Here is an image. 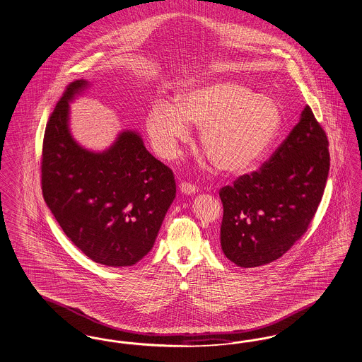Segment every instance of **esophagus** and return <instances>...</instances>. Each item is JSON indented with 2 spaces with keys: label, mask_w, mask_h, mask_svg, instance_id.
Returning a JSON list of instances; mask_svg holds the SVG:
<instances>
[{
  "label": "esophagus",
  "mask_w": 362,
  "mask_h": 362,
  "mask_svg": "<svg viewBox=\"0 0 362 362\" xmlns=\"http://www.w3.org/2000/svg\"><path fill=\"white\" fill-rule=\"evenodd\" d=\"M179 188H180V191H182L183 194H195V191H197V186H195V185H191V183H187V182H182V183L179 185Z\"/></svg>",
  "instance_id": "obj_1"
}]
</instances>
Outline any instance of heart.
<instances>
[{"label":"heart","mask_w":362,"mask_h":362,"mask_svg":"<svg viewBox=\"0 0 362 362\" xmlns=\"http://www.w3.org/2000/svg\"><path fill=\"white\" fill-rule=\"evenodd\" d=\"M188 122L201 127V144L218 168L228 175L249 174L264 158L281 128L277 102L256 95L229 81L189 87L176 105L155 102L146 115V132L160 156L170 159L189 139Z\"/></svg>","instance_id":"obj_1"}]
</instances>
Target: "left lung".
Listing matches in <instances>:
<instances>
[{
  "instance_id": "left-lung-1",
  "label": "left lung",
  "mask_w": 362,
  "mask_h": 362,
  "mask_svg": "<svg viewBox=\"0 0 362 362\" xmlns=\"http://www.w3.org/2000/svg\"><path fill=\"white\" fill-rule=\"evenodd\" d=\"M330 170L329 140L310 106L257 171L219 189L221 247L243 268L281 257L318 210Z\"/></svg>"
}]
</instances>
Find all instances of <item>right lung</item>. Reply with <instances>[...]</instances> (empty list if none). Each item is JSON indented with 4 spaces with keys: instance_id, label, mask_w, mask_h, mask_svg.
Listing matches in <instances>:
<instances>
[{
    "instance_id": "add662e5",
    "label": "right lung",
    "mask_w": 362,
    "mask_h": 362,
    "mask_svg": "<svg viewBox=\"0 0 362 362\" xmlns=\"http://www.w3.org/2000/svg\"><path fill=\"white\" fill-rule=\"evenodd\" d=\"M87 86L66 87L44 132L42 191L64 234L88 259L128 267L152 249L176 195L174 173L136 132H122L102 153L83 149L69 130V102Z\"/></svg>"
}]
</instances>
